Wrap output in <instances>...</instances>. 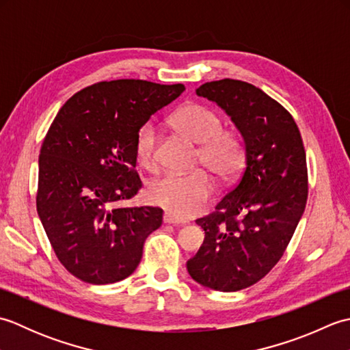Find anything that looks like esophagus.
<instances>
[{"label": "esophagus", "mask_w": 350, "mask_h": 350, "mask_svg": "<svg viewBox=\"0 0 350 350\" xmlns=\"http://www.w3.org/2000/svg\"><path fill=\"white\" fill-rule=\"evenodd\" d=\"M163 222H165V224H171V226H183V224H187V221H182L179 218H176L174 215H171L168 212L163 213Z\"/></svg>", "instance_id": "esophagus-1"}]
</instances>
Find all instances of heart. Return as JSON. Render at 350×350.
Wrapping results in <instances>:
<instances>
[{
	"instance_id": "b5f03b06",
	"label": "heart",
	"mask_w": 350,
	"mask_h": 350,
	"mask_svg": "<svg viewBox=\"0 0 350 350\" xmlns=\"http://www.w3.org/2000/svg\"><path fill=\"white\" fill-rule=\"evenodd\" d=\"M176 132L198 146L196 165L204 167L221 183L233 182L245 165L247 144L242 133L234 128H222L221 116L202 103L191 102L177 109L170 118ZM133 156L141 168H156V129L146 123L133 139ZM204 170L188 174H167L147 187L150 203L162 207L176 218H188L198 213L209 202L213 180Z\"/></svg>"
}]
</instances>
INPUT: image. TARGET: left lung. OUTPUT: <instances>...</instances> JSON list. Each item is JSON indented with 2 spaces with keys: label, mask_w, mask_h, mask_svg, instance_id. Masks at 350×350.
I'll return each instance as SVG.
<instances>
[{
  "label": "left lung",
  "mask_w": 350,
  "mask_h": 350,
  "mask_svg": "<svg viewBox=\"0 0 350 350\" xmlns=\"http://www.w3.org/2000/svg\"><path fill=\"white\" fill-rule=\"evenodd\" d=\"M197 94L232 117L247 159L215 212L196 221L206 237L187 267L204 287L237 292L272 271L298 227L308 197L306 148L292 114L252 84L226 78Z\"/></svg>",
  "instance_id": "8db88e82"
}]
</instances>
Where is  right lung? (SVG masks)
I'll list each match as a JSON object with an SVG mask.
<instances>
[{"mask_svg": "<svg viewBox=\"0 0 350 350\" xmlns=\"http://www.w3.org/2000/svg\"><path fill=\"white\" fill-rule=\"evenodd\" d=\"M183 84L100 81L58 111L39 156L37 213L57 258L90 284L122 281L137 269L159 207H118L141 188L133 139Z\"/></svg>", "mask_w": 350, "mask_h": 350, "instance_id": "add662e5", "label": "right lung"}]
</instances>
